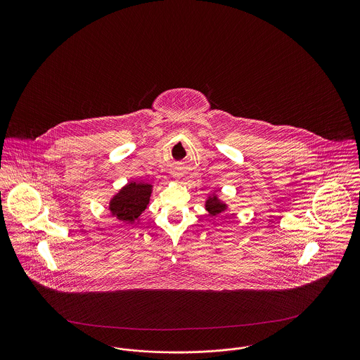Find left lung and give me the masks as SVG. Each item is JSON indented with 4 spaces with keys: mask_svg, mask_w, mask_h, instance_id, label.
Returning a JSON list of instances; mask_svg holds the SVG:
<instances>
[{
    "mask_svg": "<svg viewBox=\"0 0 360 360\" xmlns=\"http://www.w3.org/2000/svg\"><path fill=\"white\" fill-rule=\"evenodd\" d=\"M206 209H207V212L212 214V216H217V214H220L221 212L225 210V207L226 205L223 204V202H220L219 201V198L214 195V197H209L207 198V201H206Z\"/></svg>",
    "mask_w": 360,
    "mask_h": 360,
    "instance_id": "obj_1",
    "label": "left lung"
}]
</instances>
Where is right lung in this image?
<instances>
[{
  "mask_svg": "<svg viewBox=\"0 0 360 360\" xmlns=\"http://www.w3.org/2000/svg\"><path fill=\"white\" fill-rule=\"evenodd\" d=\"M151 185L131 182L110 200L109 209L115 217L127 224L139 223L140 214L147 209Z\"/></svg>",
  "mask_w": 360,
  "mask_h": 360,
  "instance_id": "add662e5",
  "label": "right lung"
}]
</instances>
